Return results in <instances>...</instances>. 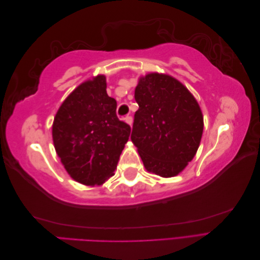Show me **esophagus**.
<instances>
[{
  "label": "esophagus",
  "mask_w": 260,
  "mask_h": 260,
  "mask_svg": "<svg viewBox=\"0 0 260 260\" xmlns=\"http://www.w3.org/2000/svg\"><path fill=\"white\" fill-rule=\"evenodd\" d=\"M124 121L127 122L128 124L132 125V122H133V118H132L131 116H125V117H124Z\"/></svg>",
  "instance_id": "34e87169"
}]
</instances>
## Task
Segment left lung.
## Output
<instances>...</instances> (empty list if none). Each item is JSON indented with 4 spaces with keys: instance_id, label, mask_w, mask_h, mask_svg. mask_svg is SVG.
Masks as SVG:
<instances>
[{
    "instance_id": "1",
    "label": "left lung",
    "mask_w": 260,
    "mask_h": 260,
    "mask_svg": "<svg viewBox=\"0 0 260 260\" xmlns=\"http://www.w3.org/2000/svg\"><path fill=\"white\" fill-rule=\"evenodd\" d=\"M131 133L144 167L164 178L177 176L195 156L204 129L200 105L185 86L162 74L141 77Z\"/></svg>"
}]
</instances>
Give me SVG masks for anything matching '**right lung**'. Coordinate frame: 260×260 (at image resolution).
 I'll list each match as a JSON object with an SVG mask.
<instances>
[{
    "instance_id": "1",
    "label": "right lung",
    "mask_w": 260,
    "mask_h": 260,
    "mask_svg": "<svg viewBox=\"0 0 260 260\" xmlns=\"http://www.w3.org/2000/svg\"><path fill=\"white\" fill-rule=\"evenodd\" d=\"M117 102L108 96L106 78L81 83L62 102L54 118V147L66 171L85 185L114 176L131 128L118 119Z\"/></svg>"
}]
</instances>
